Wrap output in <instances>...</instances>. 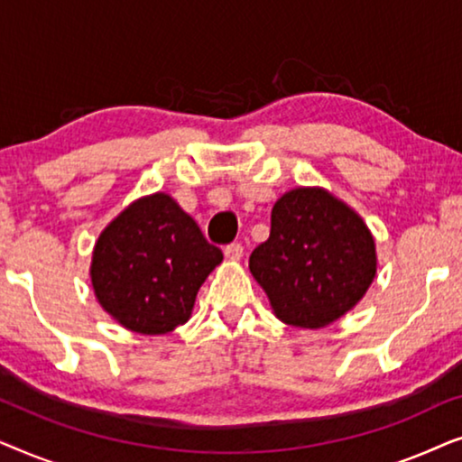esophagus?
Returning a JSON list of instances; mask_svg holds the SVG:
<instances>
[{"label":"esophagus","instance_id":"34e87169","mask_svg":"<svg viewBox=\"0 0 462 462\" xmlns=\"http://www.w3.org/2000/svg\"><path fill=\"white\" fill-rule=\"evenodd\" d=\"M242 254H244V245L242 244L233 242L229 245H225V256L229 258V261H239V258H242Z\"/></svg>","mask_w":462,"mask_h":462}]
</instances>
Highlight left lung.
<instances>
[{
    "label": "left lung",
    "instance_id": "left-lung-1",
    "mask_svg": "<svg viewBox=\"0 0 462 462\" xmlns=\"http://www.w3.org/2000/svg\"><path fill=\"white\" fill-rule=\"evenodd\" d=\"M250 273L273 313L296 328H324L364 299L376 275L374 237L362 217L319 187L283 193Z\"/></svg>",
    "mask_w": 462,
    "mask_h": 462
}]
</instances>
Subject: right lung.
I'll use <instances>...</instances> for the list:
<instances>
[{
    "label": "right lung",
    "instance_id": "right-lung-1",
    "mask_svg": "<svg viewBox=\"0 0 462 462\" xmlns=\"http://www.w3.org/2000/svg\"><path fill=\"white\" fill-rule=\"evenodd\" d=\"M223 252L166 193L136 199L100 233L92 254L94 294L138 334H166L191 318L195 296Z\"/></svg>",
    "mask_w": 462,
    "mask_h": 462
}]
</instances>
